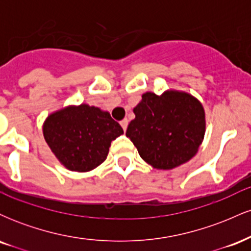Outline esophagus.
Returning a JSON list of instances; mask_svg holds the SVG:
<instances>
[{
  "label": "esophagus",
  "mask_w": 251,
  "mask_h": 251,
  "mask_svg": "<svg viewBox=\"0 0 251 251\" xmlns=\"http://www.w3.org/2000/svg\"><path fill=\"white\" fill-rule=\"evenodd\" d=\"M120 125H122V127L124 129V132L126 131V128H127V125H128V120L127 119H124L120 122Z\"/></svg>",
  "instance_id": "1"
}]
</instances>
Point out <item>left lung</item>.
<instances>
[{
    "mask_svg": "<svg viewBox=\"0 0 251 251\" xmlns=\"http://www.w3.org/2000/svg\"><path fill=\"white\" fill-rule=\"evenodd\" d=\"M133 112L135 118L128 124L126 137L153 168H177L198 151L205 114L196 98L183 92L170 91L160 97L148 92Z\"/></svg>",
    "mask_w": 251,
    "mask_h": 251,
    "instance_id": "left-lung-1",
    "label": "left lung"
}]
</instances>
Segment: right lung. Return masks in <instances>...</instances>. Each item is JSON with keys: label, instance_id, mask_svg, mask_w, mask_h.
<instances>
[{"label": "right lung", "instance_id": "right-lung-1", "mask_svg": "<svg viewBox=\"0 0 251 251\" xmlns=\"http://www.w3.org/2000/svg\"><path fill=\"white\" fill-rule=\"evenodd\" d=\"M123 133L108 112L85 103L50 114L43 125L46 142L60 163L79 172L105 162L111 142Z\"/></svg>", "mask_w": 251, "mask_h": 251}]
</instances>
